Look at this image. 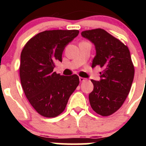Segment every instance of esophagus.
Returning <instances> with one entry per match:
<instances>
[{"instance_id":"34e87169","label":"esophagus","mask_w":146,"mask_h":146,"mask_svg":"<svg viewBox=\"0 0 146 146\" xmlns=\"http://www.w3.org/2000/svg\"><path fill=\"white\" fill-rule=\"evenodd\" d=\"M80 82H84V81H86V79H85V78H83V77H80Z\"/></svg>"}]
</instances>
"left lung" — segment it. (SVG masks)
Here are the masks:
<instances>
[{"label":"left lung","instance_id":"obj_1","mask_svg":"<svg viewBox=\"0 0 146 146\" xmlns=\"http://www.w3.org/2000/svg\"><path fill=\"white\" fill-rule=\"evenodd\" d=\"M81 35L95 45L96 54L92 68L96 66L102 68L101 80H91L94 90L89 94V102L96 113L108 116L122 106L131 89L135 68L129 50L101 28L85 31Z\"/></svg>","mask_w":146,"mask_h":146}]
</instances>
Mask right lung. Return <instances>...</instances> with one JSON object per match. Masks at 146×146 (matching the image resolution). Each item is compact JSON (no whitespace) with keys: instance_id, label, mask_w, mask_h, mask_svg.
Returning a JSON list of instances; mask_svg holds the SVG:
<instances>
[{"instance_id":"right-lung-1","label":"right lung","mask_w":146,"mask_h":146,"mask_svg":"<svg viewBox=\"0 0 146 146\" xmlns=\"http://www.w3.org/2000/svg\"><path fill=\"white\" fill-rule=\"evenodd\" d=\"M78 30H52L38 33L25 44L20 56V77L27 99L35 110L46 118L63 113L80 83L77 74L60 75L53 72L56 61Z\"/></svg>"}]
</instances>
